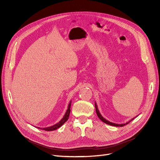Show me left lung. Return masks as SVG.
I'll return each instance as SVG.
<instances>
[{
    "instance_id": "8db88e82",
    "label": "left lung",
    "mask_w": 160,
    "mask_h": 160,
    "mask_svg": "<svg viewBox=\"0 0 160 160\" xmlns=\"http://www.w3.org/2000/svg\"><path fill=\"white\" fill-rule=\"evenodd\" d=\"M95 111H96V113H97V115H98V118L102 121L103 122H104L105 123H106V124H108V125H113V126H115V127H123V126H124V125H127V124H128L129 122H132V120H133L134 119V118H132V119H131L130 121H129V122H128L127 123H122V124H118V123H112V122H109V121H108V120H107L106 119H105V118H103V117H102V115H101V113H100V112H99V109H98V105H97V103L95 102ZM137 117V116H136Z\"/></svg>"
}]
</instances>
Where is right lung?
Masks as SVG:
<instances>
[{"label": "right lung", "mask_w": 160, "mask_h": 160, "mask_svg": "<svg viewBox=\"0 0 160 160\" xmlns=\"http://www.w3.org/2000/svg\"><path fill=\"white\" fill-rule=\"evenodd\" d=\"M71 101H70V102L69 103L68 105V108H67V109L66 111V112L63 116V118H62L59 122H58L57 123L55 124L52 125V126L50 127H47V128H38V129H42V130H45V131H54L57 129L58 128H59L61 126H62V125H63L67 120L69 119V114H70V111H71Z\"/></svg>", "instance_id": "right-lung-1"}]
</instances>
